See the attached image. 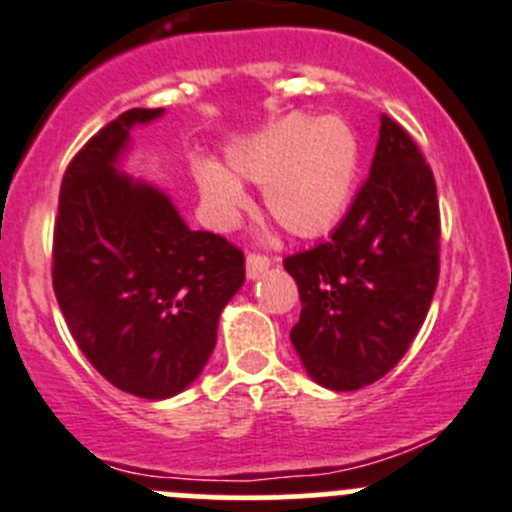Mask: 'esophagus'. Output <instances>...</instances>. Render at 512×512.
Instances as JSON below:
<instances>
[{
  "mask_svg": "<svg viewBox=\"0 0 512 512\" xmlns=\"http://www.w3.org/2000/svg\"><path fill=\"white\" fill-rule=\"evenodd\" d=\"M245 265H247V277H250V280H257V277H262L267 270H270L272 262H270V257L257 255V252H250V255H247V260H245Z\"/></svg>",
  "mask_w": 512,
  "mask_h": 512,
  "instance_id": "esophagus-1",
  "label": "esophagus"
}]
</instances>
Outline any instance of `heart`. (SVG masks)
Listing matches in <instances>:
<instances>
[{
    "mask_svg": "<svg viewBox=\"0 0 512 512\" xmlns=\"http://www.w3.org/2000/svg\"><path fill=\"white\" fill-rule=\"evenodd\" d=\"M242 180L265 187V210L292 237L312 240L335 230L350 210L362 165V145L347 119L290 114L242 137L227 150ZM197 182L217 220L230 222L247 192L225 167H197Z\"/></svg>",
    "mask_w": 512,
    "mask_h": 512,
    "instance_id": "obj_1",
    "label": "heart"
}]
</instances>
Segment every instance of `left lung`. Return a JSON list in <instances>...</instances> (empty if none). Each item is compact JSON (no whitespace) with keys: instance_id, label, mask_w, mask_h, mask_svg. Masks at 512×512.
Masks as SVG:
<instances>
[{"instance_id":"left-lung-1","label":"left lung","mask_w":512,"mask_h":512,"mask_svg":"<svg viewBox=\"0 0 512 512\" xmlns=\"http://www.w3.org/2000/svg\"><path fill=\"white\" fill-rule=\"evenodd\" d=\"M282 265L302 302L290 340L317 385L360 390L398 365L438 287L440 212L428 162L388 114L345 220Z\"/></svg>"}]
</instances>
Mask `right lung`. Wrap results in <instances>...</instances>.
<instances>
[{
    "mask_svg": "<svg viewBox=\"0 0 512 512\" xmlns=\"http://www.w3.org/2000/svg\"><path fill=\"white\" fill-rule=\"evenodd\" d=\"M162 114L130 109L77 152L52 250L54 295L79 350L114 388L145 400L200 377L222 310L245 282L235 245L190 230L167 192L122 172L130 132Z\"/></svg>",
    "mask_w": 512,
    "mask_h": 512,
    "instance_id": "right-lung-1",
    "label": "right lung"
}]
</instances>
